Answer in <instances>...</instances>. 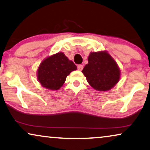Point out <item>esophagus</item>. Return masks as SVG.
Returning <instances> with one entry per match:
<instances>
[{
  "label": "esophagus",
  "mask_w": 150,
  "mask_h": 150,
  "mask_svg": "<svg viewBox=\"0 0 150 150\" xmlns=\"http://www.w3.org/2000/svg\"><path fill=\"white\" fill-rule=\"evenodd\" d=\"M83 65H81V64H79V65H77V69H78L79 71H81V70L83 69Z\"/></svg>",
  "instance_id": "1"
}]
</instances>
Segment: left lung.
Here are the masks:
<instances>
[{
	"instance_id": "left-lung-1",
	"label": "left lung",
	"mask_w": 150,
	"mask_h": 150,
	"mask_svg": "<svg viewBox=\"0 0 150 150\" xmlns=\"http://www.w3.org/2000/svg\"><path fill=\"white\" fill-rule=\"evenodd\" d=\"M82 70L90 85L98 91H108L120 79V69L107 51L91 52Z\"/></svg>"
}]
</instances>
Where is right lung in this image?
I'll use <instances>...</instances> for the list:
<instances>
[{
    "label": "right lung",
    "mask_w": 150,
    "mask_h": 150,
    "mask_svg": "<svg viewBox=\"0 0 150 150\" xmlns=\"http://www.w3.org/2000/svg\"><path fill=\"white\" fill-rule=\"evenodd\" d=\"M76 69V65L59 52L42 62L38 69V79L44 88L57 91L62 86L68 75Z\"/></svg>",
    "instance_id": "1"
}]
</instances>
